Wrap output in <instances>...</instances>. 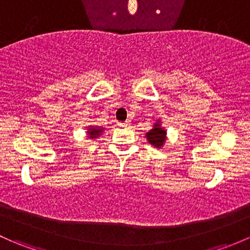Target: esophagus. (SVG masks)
Listing matches in <instances>:
<instances>
[{"instance_id": "1", "label": "esophagus", "mask_w": 250, "mask_h": 250, "mask_svg": "<svg viewBox=\"0 0 250 250\" xmlns=\"http://www.w3.org/2000/svg\"><path fill=\"white\" fill-rule=\"evenodd\" d=\"M118 125H120V127H122V128L129 127L130 121H125V122H118Z\"/></svg>"}]
</instances>
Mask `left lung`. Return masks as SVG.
I'll return each instance as SVG.
<instances>
[{
  "instance_id": "1",
  "label": "left lung",
  "mask_w": 250,
  "mask_h": 250,
  "mask_svg": "<svg viewBox=\"0 0 250 250\" xmlns=\"http://www.w3.org/2000/svg\"><path fill=\"white\" fill-rule=\"evenodd\" d=\"M146 136L147 140H148V143L151 144V145L159 148V147L164 145L165 139H167L165 138V136H167V132L160 127V123L158 121V122L153 125V129H151L148 133H146Z\"/></svg>"
}]
</instances>
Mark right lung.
Instances as JSON below:
<instances>
[{"label": "right lung", "mask_w": 250, "mask_h": 250, "mask_svg": "<svg viewBox=\"0 0 250 250\" xmlns=\"http://www.w3.org/2000/svg\"><path fill=\"white\" fill-rule=\"evenodd\" d=\"M88 134H90V136L92 139L96 138V136H98L99 134L102 133V129L101 128H94V127H90V129H88Z\"/></svg>", "instance_id": "add662e5"}]
</instances>
